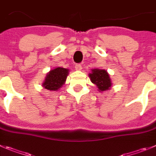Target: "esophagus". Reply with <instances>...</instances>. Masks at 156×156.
Listing matches in <instances>:
<instances>
[{
  "mask_svg": "<svg viewBox=\"0 0 156 156\" xmlns=\"http://www.w3.org/2000/svg\"><path fill=\"white\" fill-rule=\"evenodd\" d=\"M75 69H76L77 71H81V70L82 69V66H81L80 64H76V65H75Z\"/></svg>",
  "mask_w": 156,
  "mask_h": 156,
  "instance_id": "34e87169",
  "label": "esophagus"
}]
</instances>
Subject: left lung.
Wrapping results in <instances>:
<instances>
[{
  "label": "left lung",
  "mask_w": 156,
  "mask_h": 156,
  "mask_svg": "<svg viewBox=\"0 0 156 156\" xmlns=\"http://www.w3.org/2000/svg\"><path fill=\"white\" fill-rule=\"evenodd\" d=\"M91 81L98 87L100 92L110 89L112 87L111 78L105 70L95 69L91 70V73L88 74Z\"/></svg>",
  "instance_id": "left-lung-1"
}]
</instances>
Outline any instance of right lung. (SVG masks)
<instances>
[{
	"instance_id": "obj_1",
	"label": "right lung",
	"mask_w": 156,
	"mask_h": 156,
	"mask_svg": "<svg viewBox=\"0 0 156 156\" xmlns=\"http://www.w3.org/2000/svg\"><path fill=\"white\" fill-rule=\"evenodd\" d=\"M67 68L58 67L51 70L47 74L42 86L50 91H57L65 84L67 76L68 75Z\"/></svg>"
}]
</instances>
